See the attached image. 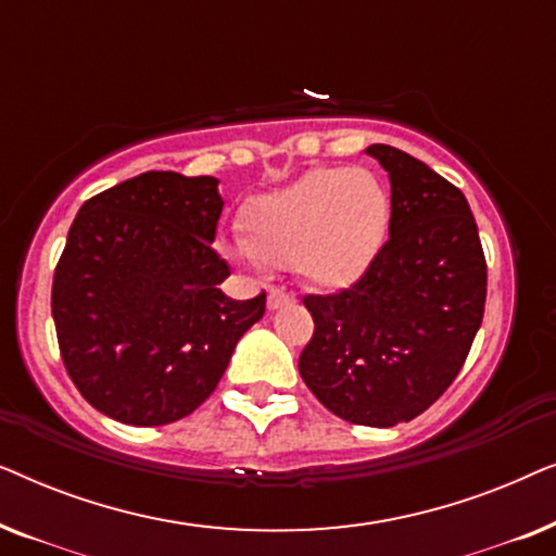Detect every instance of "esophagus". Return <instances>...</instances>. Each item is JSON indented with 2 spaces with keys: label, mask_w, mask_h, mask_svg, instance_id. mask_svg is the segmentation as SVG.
Returning <instances> with one entry per match:
<instances>
[{
  "label": "esophagus",
  "mask_w": 556,
  "mask_h": 556,
  "mask_svg": "<svg viewBox=\"0 0 556 556\" xmlns=\"http://www.w3.org/2000/svg\"><path fill=\"white\" fill-rule=\"evenodd\" d=\"M291 301H293V295L286 293L283 288H268V308H270V311L283 308V306H288V303H291Z\"/></svg>",
  "instance_id": "1"
}]
</instances>
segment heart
Segmentation results:
<instances>
[{"label":"heart","instance_id":"b5f03b06","mask_svg":"<svg viewBox=\"0 0 556 556\" xmlns=\"http://www.w3.org/2000/svg\"><path fill=\"white\" fill-rule=\"evenodd\" d=\"M242 263L295 265L321 291L356 283L377 261L390 230V194L364 166L314 169L242 207Z\"/></svg>","mask_w":556,"mask_h":556}]
</instances>
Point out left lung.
Here are the masks:
<instances>
[{"label": "left lung", "mask_w": 556, "mask_h": 556, "mask_svg": "<svg viewBox=\"0 0 556 556\" xmlns=\"http://www.w3.org/2000/svg\"><path fill=\"white\" fill-rule=\"evenodd\" d=\"M390 174V240L352 288L306 295L314 337L299 371L341 420L392 428L458 377L485 306V257L458 187L405 151L367 149Z\"/></svg>", "instance_id": "obj_1"}]
</instances>
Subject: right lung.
<instances>
[{"mask_svg": "<svg viewBox=\"0 0 556 556\" xmlns=\"http://www.w3.org/2000/svg\"><path fill=\"white\" fill-rule=\"evenodd\" d=\"M215 177L143 172L90 197L52 280L60 356L98 413L136 428L177 422L215 392L265 293L219 291Z\"/></svg>", "mask_w": 556, "mask_h": 556, "instance_id": "obj_1", "label": "right lung"}]
</instances>
